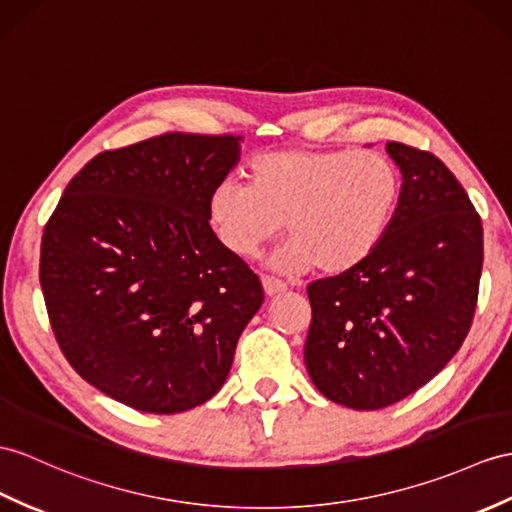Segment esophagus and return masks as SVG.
<instances>
[{
  "mask_svg": "<svg viewBox=\"0 0 512 512\" xmlns=\"http://www.w3.org/2000/svg\"><path fill=\"white\" fill-rule=\"evenodd\" d=\"M263 289H265V295L267 297H276V295H282L286 291V284L276 280V278H269L265 276L263 278Z\"/></svg>",
  "mask_w": 512,
  "mask_h": 512,
  "instance_id": "1",
  "label": "esophagus"
}]
</instances>
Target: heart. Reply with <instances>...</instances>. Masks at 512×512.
<instances>
[{"label": "heart", "instance_id": "heart-1", "mask_svg": "<svg viewBox=\"0 0 512 512\" xmlns=\"http://www.w3.org/2000/svg\"><path fill=\"white\" fill-rule=\"evenodd\" d=\"M400 173L373 149H278L249 165V184L223 182L208 197V219L230 254L249 258L286 226L271 258L282 273H345L363 263L389 228Z\"/></svg>", "mask_w": 512, "mask_h": 512}]
</instances>
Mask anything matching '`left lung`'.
Returning <instances> with one entry per match:
<instances>
[{
    "instance_id": "obj_1",
    "label": "left lung",
    "mask_w": 512,
    "mask_h": 512,
    "mask_svg": "<svg viewBox=\"0 0 512 512\" xmlns=\"http://www.w3.org/2000/svg\"><path fill=\"white\" fill-rule=\"evenodd\" d=\"M402 191L380 245L358 267L308 286V376L330 402L378 410L430 382L476 313L482 221L430 152L386 143Z\"/></svg>"
}]
</instances>
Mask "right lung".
<instances>
[{
    "instance_id": "add662e5",
    "label": "right lung",
    "mask_w": 512,
    "mask_h": 512,
    "mask_svg": "<svg viewBox=\"0 0 512 512\" xmlns=\"http://www.w3.org/2000/svg\"><path fill=\"white\" fill-rule=\"evenodd\" d=\"M241 136L171 132L97 154L41 243V289L69 365L112 400L173 415L226 382L263 286L208 223Z\"/></svg>"
}]
</instances>
